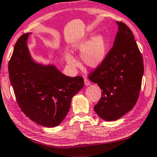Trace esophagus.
Segmentation results:
<instances>
[{
    "instance_id": "obj_1",
    "label": "esophagus",
    "mask_w": 157,
    "mask_h": 157,
    "mask_svg": "<svg viewBox=\"0 0 157 157\" xmlns=\"http://www.w3.org/2000/svg\"><path fill=\"white\" fill-rule=\"evenodd\" d=\"M84 82H85V85H89L90 84V82L87 78H85L84 79Z\"/></svg>"
}]
</instances>
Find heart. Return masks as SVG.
<instances>
[{"label":"heart","instance_id":"obj_1","mask_svg":"<svg viewBox=\"0 0 157 157\" xmlns=\"http://www.w3.org/2000/svg\"><path fill=\"white\" fill-rule=\"evenodd\" d=\"M107 39L104 34H98L90 40L86 37L75 45V51H80L82 62L86 66L96 67L104 59L107 49ZM67 63L72 67H77L78 63L71 54H67Z\"/></svg>","mask_w":157,"mask_h":157}]
</instances>
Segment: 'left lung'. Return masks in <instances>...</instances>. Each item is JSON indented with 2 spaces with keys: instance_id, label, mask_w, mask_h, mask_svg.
Masks as SVG:
<instances>
[{
  "instance_id": "1",
  "label": "left lung",
  "mask_w": 157,
  "mask_h": 157,
  "mask_svg": "<svg viewBox=\"0 0 157 157\" xmlns=\"http://www.w3.org/2000/svg\"><path fill=\"white\" fill-rule=\"evenodd\" d=\"M119 30L114 45L93 72L89 80L101 89V98L94 106L103 120L113 121L130 111L140 95L144 75V59L132 31L117 21Z\"/></svg>"
}]
</instances>
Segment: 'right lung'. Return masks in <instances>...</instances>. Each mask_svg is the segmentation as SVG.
<instances>
[{"mask_svg":"<svg viewBox=\"0 0 157 157\" xmlns=\"http://www.w3.org/2000/svg\"><path fill=\"white\" fill-rule=\"evenodd\" d=\"M29 33L16 43L9 62L10 82L19 108L27 117L44 127L62 122L72 98L83 88L81 76L61 74L53 66H41L32 60L27 41Z\"/></svg>","mask_w":157,"mask_h":157,"instance_id":"1","label":"right lung"}]
</instances>
